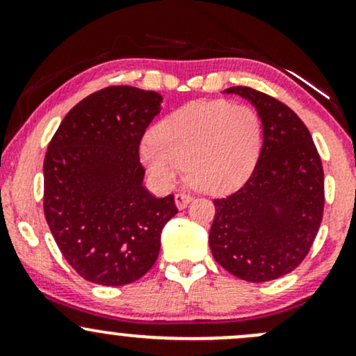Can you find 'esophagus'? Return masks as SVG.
Masks as SVG:
<instances>
[{"label":"esophagus","instance_id":"obj_1","mask_svg":"<svg viewBox=\"0 0 356 356\" xmlns=\"http://www.w3.org/2000/svg\"><path fill=\"white\" fill-rule=\"evenodd\" d=\"M192 201V195L186 194V192H179V194H175V206H177V209H186L187 204Z\"/></svg>","mask_w":356,"mask_h":356}]
</instances>
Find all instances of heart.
<instances>
[{
    "label": "heart",
    "instance_id": "heart-1",
    "mask_svg": "<svg viewBox=\"0 0 356 356\" xmlns=\"http://www.w3.org/2000/svg\"><path fill=\"white\" fill-rule=\"evenodd\" d=\"M261 122L248 105L199 100L159 122L142 145V161L161 186H170L186 162L197 189L224 194L238 189L254 169Z\"/></svg>",
    "mask_w": 356,
    "mask_h": 356
}]
</instances>
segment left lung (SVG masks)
Returning a JSON list of instances; mask_svg holds the SVG:
<instances>
[{"label": "left lung", "instance_id": "8db88e82", "mask_svg": "<svg viewBox=\"0 0 356 356\" xmlns=\"http://www.w3.org/2000/svg\"><path fill=\"white\" fill-rule=\"evenodd\" d=\"M261 118L263 147L249 179L214 199L212 256L251 283L277 280L301 264L320 229L325 177L312 134L283 102L249 87H231Z\"/></svg>", "mask_w": 356, "mask_h": 356}]
</instances>
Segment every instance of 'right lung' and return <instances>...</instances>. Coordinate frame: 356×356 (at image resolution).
Wrapping results in <instances>:
<instances>
[{"label":"right lung","mask_w":356,"mask_h":356,"mask_svg":"<svg viewBox=\"0 0 356 356\" xmlns=\"http://www.w3.org/2000/svg\"><path fill=\"white\" fill-rule=\"evenodd\" d=\"M152 90L107 87L76 104L44 155L43 209L61 254L83 280L137 281L154 266L174 195L144 187L138 145L161 113Z\"/></svg>","instance_id":"right-lung-1"}]
</instances>
